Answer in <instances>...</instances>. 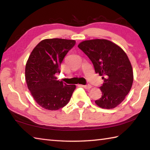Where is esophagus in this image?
<instances>
[{"label": "esophagus", "instance_id": "34e87169", "mask_svg": "<svg viewBox=\"0 0 150 150\" xmlns=\"http://www.w3.org/2000/svg\"><path fill=\"white\" fill-rule=\"evenodd\" d=\"M81 87L86 88V89H89V88L92 87V86L90 85H81Z\"/></svg>", "mask_w": 150, "mask_h": 150}]
</instances>
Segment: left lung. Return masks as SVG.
Here are the masks:
<instances>
[{"label":"left lung","instance_id":"8db88e82","mask_svg":"<svg viewBox=\"0 0 150 150\" xmlns=\"http://www.w3.org/2000/svg\"><path fill=\"white\" fill-rule=\"evenodd\" d=\"M92 62L96 73L103 76L102 96L96 105L114 108L122 102L132 88L134 75L125 52L117 44L105 39L85 40L78 45Z\"/></svg>","mask_w":150,"mask_h":150}]
</instances>
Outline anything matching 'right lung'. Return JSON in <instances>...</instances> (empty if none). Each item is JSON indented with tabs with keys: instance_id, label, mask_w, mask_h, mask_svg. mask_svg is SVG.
I'll use <instances>...</instances> for the list:
<instances>
[{
	"instance_id": "add662e5",
	"label": "right lung",
	"mask_w": 150,
	"mask_h": 150,
	"mask_svg": "<svg viewBox=\"0 0 150 150\" xmlns=\"http://www.w3.org/2000/svg\"><path fill=\"white\" fill-rule=\"evenodd\" d=\"M75 40L60 38L42 40L28 59L25 67L27 87L35 102L49 110H56L69 103L75 85H67L58 81L55 73Z\"/></svg>"
}]
</instances>
